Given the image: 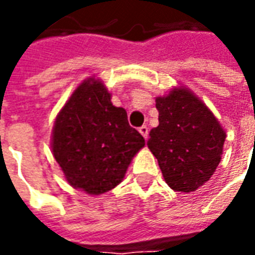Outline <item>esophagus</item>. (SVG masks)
Instances as JSON below:
<instances>
[{"instance_id": "34e87169", "label": "esophagus", "mask_w": 255, "mask_h": 255, "mask_svg": "<svg viewBox=\"0 0 255 255\" xmlns=\"http://www.w3.org/2000/svg\"><path fill=\"white\" fill-rule=\"evenodd\" d=\"M139 132L142 133V136L144 139H147V135H149V128L146 127V126H142V127L139 128Z\"/></svg>"}]
</instances>
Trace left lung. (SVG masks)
<instances>
[{"mask_svg": "<svg viewBox=\"0 0 255 255\" xmlns=\"http://www.w3.org/2000/svg\"><path fill=\"white\" fill-rule=\"evenodd\" d=\"M158 127L150 131V151L166 184L191 192L212 177L220 164L225 131L208 106L186 87L155 98Z\"/></svg>", "mask_w": 255, "mask_h": 255, "instance_id": "8db88e82", "label": "left lung"}]
</instances>
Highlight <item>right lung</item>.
I'll list each match as a JSON object with an SVG mask.
<instances>
[{
    "mask_svg": "<svg viewBox=\"0 0 255 255\" xmlns=\"http://www.w3.org/2000/svg\"><path fill=\"white\" fill-rule=\"evenodd\" d=\"M143 146V136L128 124L126 109L113 106L111 93L95 78L79 84L53 127V155L67 182L91 195L122 183Z\"/></svg>",
    "mask_w": 255,
    "mask_h": 255,
    "instance_id": "add662e5",
    "label": "right lung"
}]
</instances>
